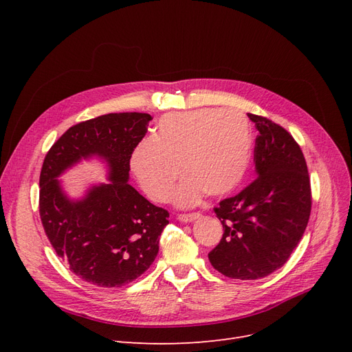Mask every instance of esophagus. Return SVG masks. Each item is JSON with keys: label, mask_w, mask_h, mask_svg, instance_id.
I'll return each mask as SVG.
<instances>
[{"label": "esophagus", "mask_w": 352, "mask_h": 352, "mask_svg": "<svg viewBox=\"0 0 352 352\" xmlns=\"http://www.w3.org/2000/svg\"><path fill=\"white\" fill-rule=\"evenodd\" d=\"M199 212H191V214H179L178 215V219L181 221V223H192V221H195L197 218H199Z\"/></svg>", "instance_id": "esophagus-1"}]
</instances>
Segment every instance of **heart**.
Wrapping results in <instances>:
<instances>
[{"label":"heart","instance_id":"heart-1","mask_svg":"<svg viewBox=\"0 0 352 352\" xmlns=\"http://www.w3.org/2000/svg\"><path fill=\"white\" fill-rule=\"evenodd\" d=\"M251 151V128L243 113L202 108L164 116L154 137L135 145L129 164L142 191L155 202L170 197L182 171L186 175L171 198L178 207H192L207 192H232L248 171Z\"/></svg>","mask_w":352,"mask_h":352}]
</instances>
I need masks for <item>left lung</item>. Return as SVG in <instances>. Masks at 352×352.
Masks as SVG:
<instances>
[{"instance_id": "obj_1", "label": "left lung", "mask_w": 352, "mask_h": 352, "mask_svg": "<svg viewBox=\"0 0 352 352\" xmlns=\"http://www.w3.org/2000/svg\"><path fill=\"white\" fill-rule=\"evenodd\" d=\"M258 134L256 178L214 208L224 234L208 254L211 265L228 278L258 280L281 268L307 228L311 186L300 145L281 125L248 114Z\"/></svg>"}]
</instances>
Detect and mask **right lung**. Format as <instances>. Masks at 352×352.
Listing matches in <instances>:
<instances>
[{
    "instance_id": "add662e5",
    "label": "right lung",
    "mask_w": 352,
    "mask_h": 352,
    "mask_svg": "<svg viewBox=\"0 0 352 352\" xmlns=\"http://www.w3.org/2000/svg\"><path fill=\"white\" fill-rule=\"evenodd\" d=\"M150 114L118 113L69 129L47 153L40 175V217L57 255L81 280L104 288L134 281L154 263L168 211L155 207L128 184L129 160L145 137ZM96 156L109 182L72 200L58 178L81 159Z\"/></svg>"
}]
</instances>
